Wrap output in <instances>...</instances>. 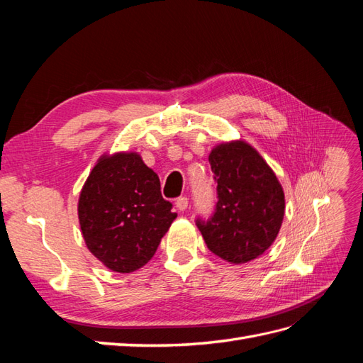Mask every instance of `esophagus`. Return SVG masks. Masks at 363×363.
Returning a JSON list of instances; mask_svg holds the SVG:
<instances>
[{"instance_id": "34e87169", "label": "esophagus", "mask_w": 363, "mask_h": 363, "mask_svg": "<svg viewBox=\"0 0 363 363\" xmlns=\"http://www.w3.org/2000/svg\"><path fill=\"white\" fill-rule=\"evenodd\" d=\"M188 204H189V201L186 196H180V199H177V201H175V207H177L180 212L186 211V208H188Z\"/></svg>"}]
</instances>
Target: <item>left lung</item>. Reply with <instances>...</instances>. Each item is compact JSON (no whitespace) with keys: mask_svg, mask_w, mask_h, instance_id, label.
<instances>
[{"mask_svg":"<svg viewBox=\"0 0 363 363\" xmlns=\"http://www.w3.org/2000/svg\"><path fill=\"white\" fill-rule=\"evenodd\" d=\"M218 203L207 223L196 219L207 248L225 262L247 263L276 240L284 216V192L269 164L248 142L218 144L208 155Z\"/></svg>","mask_w":363,"mask_h":363,"instance_id":"8db88e82","label":"left lung"}]
</instances>
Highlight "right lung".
I'll list each match as a JSON object with an SVG mask.
<instances>
[{
    "label": "right lung",
    "mask_w": 363,
    "mask_h": 363,
    "mask_svg": "<svg viewBox=\"0 0 363 363\" xmlns=\"http://www.w3.org/2000/svg\"><path fill=\"white\" fill-rule=\"evenodd\" d=\"M163 200L157 174L136 151L104 152L83 184L79 221L87 250L106 268L127 274L155 256L177 213Z\"/></svg>",
    "instance_id": "add662e5"
}]
</instances>
